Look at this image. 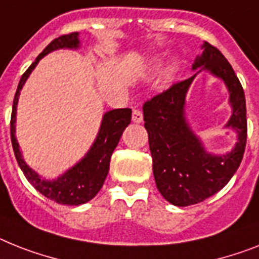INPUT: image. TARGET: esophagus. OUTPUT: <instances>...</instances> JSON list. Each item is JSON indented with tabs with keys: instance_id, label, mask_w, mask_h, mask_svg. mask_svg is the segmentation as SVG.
<instances>
[{
	"instance_id": "1",
	"label": "esophagus",
	"mask_w": 259,
	"mask_h": 259,
	"mask_svg": "<svg viewBox=\"0 0 259 259\" xmlns=\"http://www.w3.org/2000/svg\"><path fill=\"white\" fill-rule=\"evenodd\" d=\"M132 121H134V123H142V121H143V112H142V111L136 110V108L132 111Z\"/></svg>"
}]
</instances>
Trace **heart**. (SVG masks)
<instances>
[{
    "label": "heart",
    "mask_w": 259,
    "mask_h": 259,
    "mask_svg": "<svg viewBox=\"0 0 259 259\" xmlns=\"http://www.w3.org/2000/svg\"><path fill=\"white\" fill-rule=\"evenodd\" d=\"M157 67V66H155ZM177 71V65L176 63H170L168 67L165 68V71H164V80H170L173 78V75L176 74Z\"/></svg>",
    "instance_id": "1"
}]
</instances>
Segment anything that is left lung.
Here are the masks:
<instances>
[{
  "label": "left lung",
  "mask_w": 259,
  "mask_h": 259,
  "mask_svg": "<svg viewBox=\"0 0 259 259\" xmlns=\"http://www.w3.org/2000/svg\"><path fill=\"white\" fill-rule=\"evenodd\" d=\"M201 48L202 54L196 58L192 68L201 67L197 72L205 70L225 82L233 110L226 127L237 132L238 142L226 155H211L193 134L184 107L196 74L145 102L144 127L156 187L166 201L176 206L198 204L221 191L238 169L246 147V100L242 86L219 49L208 42Z\"/></svg>",
  "instance_id": "8db88e82"
}]
</instances>
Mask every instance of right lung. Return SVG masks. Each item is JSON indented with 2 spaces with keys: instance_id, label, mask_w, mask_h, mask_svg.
Segmentation results:
<instances>
[{
  "instance_id": "obj_1",
  "label": "right lung",
  "mask_w": 259,
  "mask_h": 259,
  "mask_svg": "<svg viewBox=\"0 0 259 259\" xmlns=\"http://www.w3.org/2000/svg\"><path fill=\"white\" fill-rule=\"evenodd\" d=\"M79 48V33H70L61 35L51 40L37 59L30 65L26 71L21 76L18 83V89L14 95L13 102L12 119H10V138L17 163L31 185L42 193L45 197L50 198L53 201L62 205H80L86 204L95 197L98 192L103 187L108 169H110V160L117 143L120 140L121 134L131 123V108H117V110L108 111L103 115V120L100 124L95 142L91 145L89 152L78 164L70 168L62 176L55 180H45L40 179L37 172H34L22 157L19 144L16 139V115L17 104H18L19 91L22 90L23 84L27 80L29 75L38 65V62L48 55L51 51L58 49H78Z\"/></svg>"
}]
</instances>
